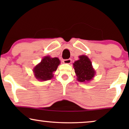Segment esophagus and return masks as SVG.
<instances>
[{
  "label": "esophagus",
  "instance_id": "esophagus-1",
  "mask_svg": "<svg viewBox=\"0 0 129 129\" xmlns=\"http://www.w3.org/2000/svg\"><path fill=\"white\" fill-rule=\"evenodd\" d=\"M63 62L64 63H67V64H69L72 62V59H64L63 60Z\"/></svg>",
  "mask_w": 129,
  "mask_h": 129
}]
</instances>
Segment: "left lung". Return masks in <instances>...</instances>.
Segmentation results:
<instances>
[{"label":"left lung","instance_id":"1","mask_svg":"<svg viewBox=\"0 0 129 129\" xmlns=\"http://www.w3.org/2000/svg\"><path fill=\"white\" fill-rule=\"evenodd\" d=\"M79 58V60L73 63L77 80L81 82H87L93 79L96 72L93 68L91 62L87 56H80Z\"/></svg>","mask_w":129,"mask_h":129}]
</instances>
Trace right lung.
<instances>
[{
  "label": "right lung",
  "instance_id": "right-lung-1",
  "mask_svg": "<svg viewBox=\"0 0 129 129\" xmlns=\"http://www.w3.org/2000/svg\"><path fill=\"white\" fill-rule=\"evenodd\" d=\"M60 64L57 57H51L47 56L34 68L33 73L35 78L39 81H45L51 79L53 77V72L56 71Z\"/></svg>",
  "mask_w": 129,
  "mask_h": 129
}]
</instances>
